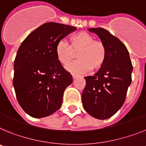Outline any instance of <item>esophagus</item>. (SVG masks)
I'll use <instances>...</instances> for the list:
<instances>
[{
	"label": "esophagus",
	"mask_w": 146,
	"mask_h": 146,
	"mask_svg": "<svg viewBox=\"0 0 146 146\" xmlns=\"http://www.w3.org/2000/svg\"><path fill=\"white\" fill-rule=\"evenodd\" d=\"M72 77H73V79H75V78H76L77 77H78V75L76 74V73H72Z\"/></svg>",
	"instance_id": "esophagus-1"
}]
</instances>
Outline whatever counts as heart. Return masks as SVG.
Wrapping results in <instances>:
<instances>
[{"label": "heart", "instance_id": "1", "mask_svg": "<svg viewBox=\"0 0 146 146\" xmlns=\"http://www.w3.org/2000/svg\"><path fill=\"white\" fill-rule=\"evenodd\" d=\"M77 61L67 67L69 71L86 73L89 70H98L104 65L106 59V48L103 43L95 40L92 35L82 31L70 37V46L65 40L57 43L55 53L60 63L67 65L74 58V52H78Z\"/></svg>", "mask_w": 146, "mask_h": 146}]
</instances>
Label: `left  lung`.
Returning a JSON list of instances; mask_svg holds the SVG:
<instances>
[{
	"label": "left lung",
	"mask_w": 146,
	"mask_h": 146,
	"mask_svg": "<svg viewBox=\"0 0 146 146\" xmlns=\"http://www.w3.org/2000/svg\"><path fill=\"white\" fill-rule=\"evenodd\" d=\"M106 48L104 65L92 76L84 77L82 103L85 111L98 119H107L124 104L132 82V65L127 47L118 38L101 27L89 28Z\"/></svg>",
	"instance_id": "8db88e82"
}]
</instances>
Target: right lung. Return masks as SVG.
Masks as SVG:
<instances>
[{
  "label": "right lung",
  "instance_id": "right-lung-1",
  "mask_svg": "<svg viewBox=\"0 0 146 146\" xmlns=\"http://www.w3.org/2000/svg\"><path fill=\"white\" fill-rule=\"evenodd\" d=\"M76 27L47 22L23 40L14 60L13 85L19 104L28 115L44 118L61 107L73 78L55 53L57 43Z\"/></svg>",
  "mask_w": 146,
  "mask_h": 146
}]
</instances>
